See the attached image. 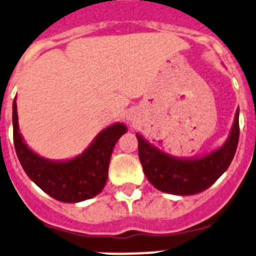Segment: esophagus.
I'll return each instance as SVG.
<instances>
[{
  "label": "esophagus",
  "mask_w": 256,
  "mask_h": 256,
  "mask_svg": "<svg viewBox=\"0 0 256 256\" xmlns=\"http://www.w3.org/2000/svg\"><path fill=\"white\" fill-rule=\"evenodd\" d=\"M135 118H136V117H135L134 113H128V121H130V122H134V121H135Z\"/></svg>",
  "instance_id": "esophagus-1"
}]
</instances>
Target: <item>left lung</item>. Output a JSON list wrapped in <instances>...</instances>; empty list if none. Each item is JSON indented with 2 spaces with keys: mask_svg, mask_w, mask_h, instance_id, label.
<instances>
[{
  "mask_svg": "<svg viewBox=\"0 0 256 256\" xmlns=\"http://www.w3.org/2000/svg\"><path fill=\"white\" fill-rule=\"evenodd\" d=\"M240 109L226 142L220 148L203 156L176 158L136 134L139 160L147 180L154 188L168 194L194 195L204 191L230 165L240 138Z\"/></svg>",
  "mask_w": 256,
  "mask_h": 256,
  "instance_id": "1",
  "label": "left lung"
}]
</instances>
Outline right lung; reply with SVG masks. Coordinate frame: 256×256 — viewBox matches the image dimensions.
Listing matches in <instances>:
<instances>
[{"instance_id": "obj_1", "label": "right lung", "mask_w": 256, "mask_h": 256, "mask_svg": "<svg viewBox=\"0 0 256 256\" xmlns=\"http://www.w3.org/2000/svg\"><path fill=\"white\" fill-rule=\"evenodd\" d=\"M128 128L113 124L98 134L82 154L70 160H49L26 144L19 132L16 102H12V134L16 156L31 181L60 202L78 203L100 194L108 180L109 161L116 143Z\"/></svg>"}]
</instances>
